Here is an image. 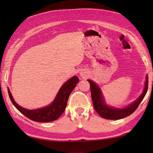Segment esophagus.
<instances>
[{
    "mask_svg": "<svg viewBox=\"0 0 153 153\" xmlns=\"http://www.w3.org/2000/svg\"><path fill=\"white\" fill-rule=\"evenodd\" d=\"M79 75H80V76L83 77V78H85V77L87 76L88 72L86 71H81L79 72Z\"/></svg>",
    "mask_w": 153,
    "mask_h": 153,
    "instance_id": "esophagus-1",
    "label": "esophagus"
}]
</instances>
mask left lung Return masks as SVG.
Returning a JSON list of instances; mask_svg holds the SVG:
<instances>
[{
  "label": "left lung",
  "mask_w": 153,
  "mask_h": 153,
  "mask_svg": "<svg viewBox=\"0 0 153 153\" xmlns=\"http://www.w3.org/2000/svg\"><path fill=\"white\" fill-rule=\"evenodd\" d=\"M90 85V91H91L92 99L94 107L96 111L102 118L107 120H120L128 117L133 113L136 110L142 100H143L148 90L149 79L148 76L146 77L144 88L142 94L136 100L124 108L113 107L108 105L105 102V98L103 97L102 92L100 87L91 79H88Z\"/></svg>",
  "instance_id": "obj_1"
}]
</instances>
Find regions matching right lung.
Instances as JSON below:
<instances>
[{"mask_svg": "<svg viewBox=\"0 0 153 153\" xmlns=\"http://www.w3.org/2000/svg\"><path fill=\"white\" fill-rule=\"evenodd\" d=\"M78 82L79 79L77 76L71 77L61 87L55 99L50 105L38 109L30 110L21 107L14 100L9 88L8 92L12 103L23 115L37 122H50L57 120L63 114L65 110L69 95Z\"/></svg>", "mask_w": 153, "mask_h": 153, "instance_id": "obj_1", "label": "right lung"}]
</instances>
